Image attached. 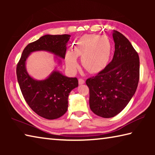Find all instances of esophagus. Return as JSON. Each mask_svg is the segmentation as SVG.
Masks as SVG:
<instances>
[{
  "mask_svg": "<svg viewBox=\"0 0 155 155\" xmlns=\"http://www.w3.org/2000/svg\"><path fill=\"white\" fill-rule=\"evenodd\" d=\"M78 83H79L80 85H83V84L85 83V81H84L83 78H79V79H78Z\"/></svg>",
  "mask_w": 155,
  "mask_h": 155,
  "instance_id": "34e87169",
  "label": "esophagus"
}]
</instances>
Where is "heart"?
I'll return each mask as SVG.
<instances>
[{
    "label": "heart",
    "instance_id": "heart-1",
    "mask_svg": "<svg viewBox=\"0 0 155 155\" xmlns=\"http://www.w3.org/2000/svg\"><path fill=\"white\" fill-rule=\"evenodd\" d=\"M112 52V44L105 36L84 35L76 41L72 52L65 54L67 67L75 72L78 67L77 57H81L83 67L90 73H98L108 65Z\"/></svg>",
    "mask_w": 155,
    "mask_h": 155
}]
</instances>
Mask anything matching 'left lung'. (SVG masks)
<instances>
[{"instance_id":"8db88e82","label":"left lung","mask_w":155,"mask_h":155,"mask_svg":"<svg viewBox=\"0 0 155 155\" xmlns=\"http://www.w3.org/2000/svg\"><path fill=\"white\" fill-rule=\"evenodd\" d=\"M115 52L112 61L95 77L86 81L90 89V107L96 115L114 117L124 109L137 90L140 58L129 40L121 33L112 32Z\"/></svg>"}]
</instances>
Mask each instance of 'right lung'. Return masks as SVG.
<instances>
[{
  "label": "right lung",
  "mask_w": 155,
  "mask_h": 155,
  "mask_svg": "<svg viewBox=\"0 0 155 155\" xmlns=\"http://www.w3.org/2000/svg\"><path fill=\"white\" fill-rule=\"evenodd\" d=\"M70 35H45L25 47L17 65L16 74L22 94L28 106L40 116L54 120L62 116L68 110V96L78 87L77 78L64 76L54 70L45 79L36 80L26 68L28 57L33 52L46 51L53 54L59 64L65 59ZM60 58H59L58 57Z\"/></svg>",
  "instance_id": "obj_1"
}]
</instances>
